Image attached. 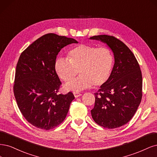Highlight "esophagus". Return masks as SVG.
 I'll return each mask as SVG.
<instances>
[{"instance_id":"obj_1","label":"esophagus","mask_w":157,"mask_h":157,"mask_svg":"<svg viewBox=\"0 0 157 157\" xmlns=\"http://www.w3.org/2000/svg\"><path fill=\"white\" fill-rule=\"evenodd\" d=\"M74 97H75V98H78V97H80V96L82 95V94L78 93V92H74Z\"/></svg>"}]
</instances>
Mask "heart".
<instances>
[{
	"label": "heart",
	"instance_id": "obj_1",
	"mask_svg": "<svg viewBox=\"0 0 157 157\" xmlns=\"http://www.w3.org/2000/svg\"><path fill=\"white\" fill-rule=\"evenodd\" d=\"M68 58L58 59L55 69L64 82H69L80 72L82 75L65 85L66 89L73 90L105 84L110 77L114 63L113 53L108 47L84 44L70 50Z\"/></svg>",
	"mask_w": 157,
	"mask_h": 157
}]
</instances>
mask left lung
I'll return each instance as SVG.
<instances>
[{"mask_svg":"<svg viewBox=\"0 0 157 157\" xmlns=\"http://www.w3.org/2000/svg\"><path fill=\"white\" fill-rule=\"evenodd\" d=\"M90 38L107 44L115 58L108 82L94 93L92 117L104 128H118L132 118L141 102L142 75L140 65L131 50L115 36L98 35Z\"/></svg>","mask_w":157,"mask_h":157,"instance_id":"1","label":"left lung"}]
</instances>
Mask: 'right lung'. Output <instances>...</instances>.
Listing matches in <instances>:
<instances>
[{"instance_id":"1","label":"right lung","mask_w":157,"mask_h":157,"mask_svg":"<svg viewBox=\"0 0 157 157\" xmlns=\"http://www.w3.org/2000/svg\"><path fill=\"white\" fill-rule=\"evenodd\" d=\"M78 43L53 33L44 35L25 49L16 66L13 93L23 117L35 127L50 130L66 118L74 99L72 92L59 94L62 83L55 64L63 48Z\"/></svg>"}]
</instances>
